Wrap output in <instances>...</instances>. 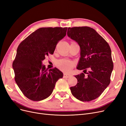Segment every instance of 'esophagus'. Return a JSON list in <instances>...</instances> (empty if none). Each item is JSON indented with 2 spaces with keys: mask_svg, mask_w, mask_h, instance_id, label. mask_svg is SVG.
Wrapping results in <instances>:
<instances>
[{
  "mask_svg": "<svg viewBox=\"0 0 126 126\" xmlns=\"http://www.w3.org/2000/svg\"><path fill=\"white\" fill-rule=\"evenodd\" d=\"M70 76L69 75H67L66 74H63V78H68L69 77H70Z\"/></svg>",
  "mask_w": 126,
  "mask_h": 126,
  "instance_id": "1",
  "label": "esophagus"
}]
</instances>
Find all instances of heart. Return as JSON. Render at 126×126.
Instances as JSON below:
<instances>
[{
    "label": "heart",
    "instance_id": "b5f03b06",
    "mask_svg": "<svg viewBox=\"0 0 126 126\" xmlns=\"http://www.w3.org/2000/svg\"><path fill=\"white\" fill-rule=\"evenodd\" d=\"M56 66L64 72H68L74 66L75 63L71 60L62 59L57 61L56 63Z\"/></svg>",
    "mask_w": 126,
    "mask_h": 126
}]
</instances>
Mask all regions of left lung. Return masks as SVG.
<instances>
[{"mask_svg": "<svg viewBox=\"0 0 126 126\" xmlns=\"http://www.w3.org/2000/svg\"><path fill=\"white\" fill-rule=\"evenodd\" d=\"M67 35L80 47L79 70L89 68L87 76L81 73L75 77L78 82L70 87L73 95L81 101H90L99 97L110 83L113 69L111 50L106 40L89 27L68 28Z\"/></svg>", "mask_w": 126, "mask_h": 126, "instance_id": "obj_1", "label": "left lung"}]
</instances>
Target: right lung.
<instances>
[{"label":"right lung","mask_w":126,"mask_h":126,"mask_svg":"<svg viewBox=\"0 0 126 126\" xmlns=\"http://www.w3.org/2000/svg\"><path fill=\"white\" fill-rule=\"evenodd\" d=\"M67 28L46 27L37 29L19 45L12 66L15 80L23 94L33 101L46 99L63 74L57 68L49 70L42 64L53 54L58 42L66 35Z\"/></svg>","instance_id":"right-lung-1"}]
</instances>
